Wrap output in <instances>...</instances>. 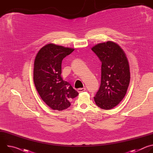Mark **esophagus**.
<instances>
[{
	"mask_svg": "<svg viewBox=\"0 0 153 153\" xmlns=\"http://www.w3.org/2000/svg\"><path fill=\"white\" fill-rule=\"evenodd\" d=\"M85 91V88L77 89V91H78L79 93H81V92H83V91Z\"/></svg>",
	"mask_w": 153,
	"mask_h": 153,
	"instance_id": "1",
	"label": "esophagus"
}]
</instances>
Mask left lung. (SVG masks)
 <instances>
[{
  "mask_svg": "<svg viewBox=\"0 0 153 153\" xmlns=\"http://www.w3.org/2000/svg\"><path fill=\"white\" fill-rule=\"evenodd\" d=\"M91 50L102 62L101 83L94 101L99 108L111 110L126 95L130 81L129 62L123 49L112 41L99 43Z\"/></svg>",
  "mask_w": 153,
  "mask_h": 153,
  "instance_id": "left-lung-1",
  "label": "left lung"
}]
</instances>
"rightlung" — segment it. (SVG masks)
Returning <instances> with one entry per match:
<instances>
[{
    "instance_id": "add662e5",
    "label": "right lung",
    "mask_w": 153,
    "mask_h": 153,
    "mask_svg": "<svg viewBox=\"0 0 153 153\" xmlns=\"http://www.w3.org/2000/svg\"><path fill=\"white\" fill-rule=\"evenodd\" d=\"M74 50L48 43L36 56L33 71L36 88L43 101L53 110L62 111L68 108L71 105L70 100L79 94L61 77L62 60Z\"/></svg>"
}]
</instances>
